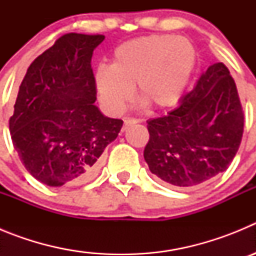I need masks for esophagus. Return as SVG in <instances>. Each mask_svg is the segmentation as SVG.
Segmentation results:
<instances>
[{
  "mask_svg": "<svg viewBox=\"0 0 256 256\" xmlns=\"http://www.w3.org/2000/svg\"><path fill=\"white\" fill-rule=\"evenodd\" d=\"M136 123H138V120H137V119H126V120H124V126H123V128H122V130H126V128H128V126H133V124H136Z\"/></svg>",
  "mask_w": 256,
  "mask_h": 256,
  "instance_id": "34e87169",
  "label": "esophagus"
}]
</instances>
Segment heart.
I'll return each mask as SVG.
<instances>
[{
    "mask_svg": "<svg viewBox=\"0 0 256 256\" xmlns=\"http://www.w3.org/2000/svg\"><path fill=\"white\" fill-rule=\"evenodd\" d=\"M196 62L190 40L154 34L126 40L115 48L112 65H101L94 86L104 108L120 114L136 94L151 108L177 105L188 86Z\"/></svg>",
    "mask_w": 256,
    "mask_h": 256,
    "instance_id": "obj_1",
    "label": "heart"
}]
</instances>
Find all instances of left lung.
Masks as SVG:
<instances>
[{
  "label": "left lung",
  "instance_id": "1",
  "mask_svg": "<svg viewBox=\"0 0 256 256\" xmlns=\"http://www.w3.org/2000/svg\"><path fill=\"white\" fill-rule=\"evenodd\" d=\"M148 130L144 158L164 182L187 188L227 170L244 132L242 108L227 66L210 65L180 105L148 120Z\"/></svg>",
  "mask_w": 256,
  "mask_h": 256
}]
</instances>
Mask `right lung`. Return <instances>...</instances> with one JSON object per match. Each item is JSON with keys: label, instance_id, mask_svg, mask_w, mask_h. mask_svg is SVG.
I'll return each mask as SVG.
<instances>
[{"label": "right lung", "instance_id": "add662e5", "mask_svg": "<svg viewBox=\"0 0 256 256\" xmlns=\"http://www.w3.org/2000/svg\"><path fill=\"white\" fill-rule=\"evenodd\" d=\"M104 40L62 36L32 62L20 84L8 122L14 148L26 170L50 187L91 180L123 126L94 105L91 60Z\"/></svg>", "mask_w": 256, "mask_h": 256}]
</instances>
